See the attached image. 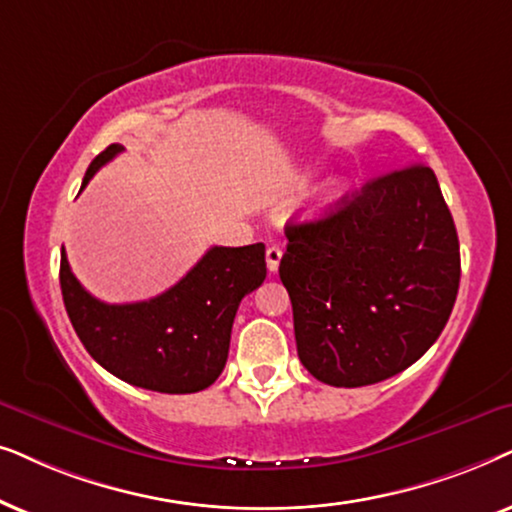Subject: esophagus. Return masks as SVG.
<instances>
[{"mask_svg": "<svg viewBox=\"0 0 512 512\" xmlns=\"http://www.w3.org/2000/svg\"><path fill=\"white\" fill-rule=\"evenodd\" d=\"M281 257H283V250L278 248V245H269V248H267V269L271 271V274H276V271H278Z\"/></svg>", "mask_w": 512, "mask_h": 512, "instance_id": "34e87169", "label": "esophagus"}]
</instances>
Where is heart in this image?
Wrapping results in <instances>:
<instances>
[{
    "mask_svg": "<svg viewBox=\"0 0 512 512\" xmlns=\"http://www.w3.org/2000/svg\"><path fill=\"white\" fill-rule=\"evenodd\" d=\"M344 194H346V185L339 180V177L325 182V187L320 189L316 196V213H330L332 208L339 206V201L344 199Z\"/></svg>",
    "mask_w": 512,
    "mask_h": 512,
    "instance_id": "obj_1",
    "label": "heart"
}]
</instances>
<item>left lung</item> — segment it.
<instances>
[{
    "label": "left lung",
    "instance_id": "left-lung-1",
    "mask_svg": "<svg viewBox=\"0 0 512 512\" xmlns=\"http://www.w3.org/2000/svg\"><path fill=\"white\" fill-rule=\"evenodd\" d=\"M281 281L297 353L330 386H370L431 349L454 309L459 236L424 163L381 175L325 217L288 224Z\"/></svg>",
    "mask_w": 512,
    "mask_h": 512
}]
</instances>
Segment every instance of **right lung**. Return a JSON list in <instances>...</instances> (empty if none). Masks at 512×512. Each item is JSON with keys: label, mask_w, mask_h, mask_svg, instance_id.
<instances>
[{"label": "right lung", "mask_w": 512, "mask_h": 512, "mask_svg": "<svg viewBox=\"0 0 512 512\" xmlns=\"http://www.w3.org/2000/svg\"><path fill=\"white\" fill-rule=\"evenodd\" d=\"M121 152L124 145H109L95 156L81 187ZM264 278V243L215 245L161 295L105 304L81 288L65 250L60 255L67 316L91 358L121 381L159 393H196L220 377L238 304Z\"/></svg>", "instance_id": "right-lung-1"}]
</instances>
